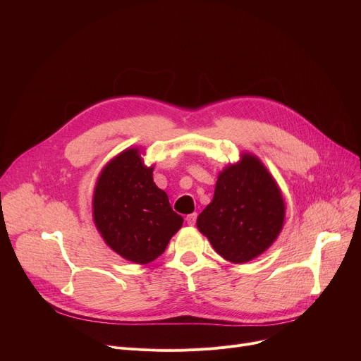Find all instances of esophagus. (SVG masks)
I'll use <instances>...</instances> for the list:
<instances>
[{"instance_id":"1","label":"esophagus","mask_w":361,"mask_h":361,"mask_svg":"<svg viewBox=\"0 0 361 361\" xmlns=\"http://www.w3.org/2000/svg\"><path fill=\"white\" fill-rule=\"evenodd\" d=\"M196 219H197V214H190V215L185 216V221H187L188 225H195Z\"/></svg>"}]
</instances>
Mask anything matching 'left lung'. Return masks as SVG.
Instances as JSON below:
<instances>
[{
	"mask_svg": "<svg viewBox=\"0 0 361 361\" xmlns=\"http://www.w3.org/2000/svg\"><path fill=\"white\" fill-rule=\"evenodd\" d=\"M283 219L286 203L276 181L257 157L243 154L219 173L214 199L196 225L219 256L245 263L271 247Z\"/></svg>",
	"mask_w": 361,
	"mask_h": 361,
	"instance_id": "obj_1",
	"label": "left lung"
}]
</instances>
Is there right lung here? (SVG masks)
<instances>
[{
	"label": "right lung",
	"mask_w": 361,
	"mask_h": 361,
	"mask_svg": "<svg viewBox=\"0 0 361 361\" xmlns=\"http://www.w3.org/2000/svg\"><path fill=\"white\" fill-rule=\"evenodd\" d=\"M139 147L123 150L101 171L93 192V221L109 249L146 264L161 256L183 225L154 183Z\"/></svg>",
	"instance_id": "add662e5"
}]
</instances>
